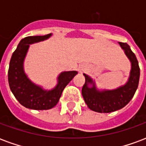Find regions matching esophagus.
I'll use <instances>...</instances> for the list:
<instances>
[{"label": "esophagus", "mask_w": 146, "mask_h": 146, "mask_svg": "<svg viewBox=\"0 0 146 146\" xmlns=\"http://www.w3.org/2000/svg\"><path fill=\"white\" fill-rule=\"evenodd\" d=\"M78 70H79V72H82L83 70H84V68L81 66H80L79 68H78Z\"/></svg>", "instance_id": "esophagus-1"}]
</instances>
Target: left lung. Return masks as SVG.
<instances>
[{
	"label": "left lung",
	"instance_id": "1",
	"mask_svg": "<svg viewBox=\"0 0 146 146\" xmlns=\"http://www.w3.org/2000/svg\"><path fill=\"white\" fill-rule=\"evenodd\" d=\"M118 43L131 65L128 80L123 85L113 90H100L95 80L84 73L85 83L82 88L83 98L88 107L97 113H111L122 109L131 100L138 88L140 69L137 58L127 43Z\"/></svg>",
	"mask_w": 146,
	"mask_h": 146
}]
</instances>
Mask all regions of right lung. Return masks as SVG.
Returning <instances> with one entry per match:
<instances>
[{"mask_svg": "<svg viewBox=\"0 0 146 146\" xmlns=\"http://www.w3.org/2000/svg\"><path fill=\"white\" fill-rule=\"evenodd\" d=\"M52 36H31L22 39L11 55L8 69V84L12 94L22 106L35 110H47L55 106L66 85L77 74L76 71H64L58 76L54 88L46 90L27 76L24 61L30 44L43 41Z\"/></svg>", "mask_w": 146, "mask_h": 146, "instance_id": "obj_1", "label": "right lung"}]
</instances>
